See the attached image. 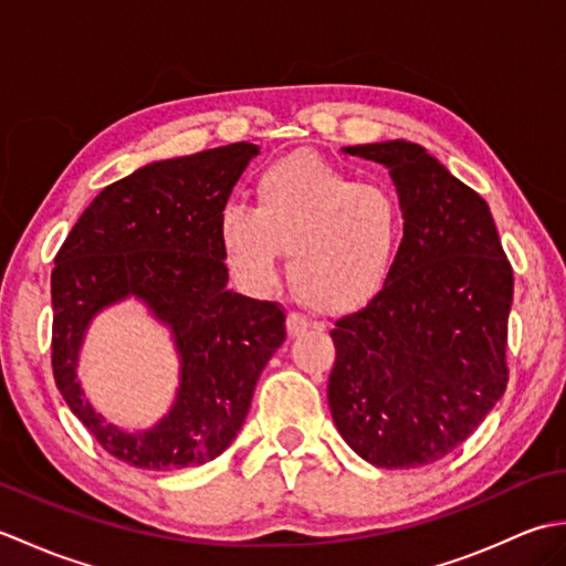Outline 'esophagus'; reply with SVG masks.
Wrapping results in <instances>:
<instances>
[{"label": "esophagus", "instance_id": "1", "mask_svg": "<svg viewBox=\"0 0 566 566\" xmlns=\"http://www.w3.org/2000/svg\"><path fill=\"white\" fill-rule=\"evenodd\" d=\"M308 328H311V321L306 316L294 314V311L286 316V333H290V338H298V335L306 333Z\"/></svg>", "mask_w": 566, "mask_h": 566}]
</instances>
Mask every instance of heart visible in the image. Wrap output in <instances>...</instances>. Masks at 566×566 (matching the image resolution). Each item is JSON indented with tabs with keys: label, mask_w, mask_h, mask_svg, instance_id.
<instances>
[{
	"label": "heart",
	"mask_w": 566,
	"mask_h": 566,
	"mask_svg": "<svg viewBox=\"0 0 566 566\" xmlns=\"http://www.w3.org/2000/svg\"><path fill=\"white\" fill-rule=\"evenodd\" d=\"M226 260L248 290L276 280L282 250L296 294L340 314L375 296L399 255L401 209L389 189L357 182L314 153H294L255 179V209L228 203L219 219Z\"/></svg>",
	"instance_id": "b5f03b06"
}]
</instances>
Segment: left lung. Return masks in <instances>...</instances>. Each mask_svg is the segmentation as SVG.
Returning a JSON list of instances; mask_svg holds the SVG:
<instances>
[{
	"mask_svg": "<svg viewBox=\"0 0 566 566\" xmlns=\"http://www.w3.org/2000/svg\"><path fill=\"white\" fill-rule=\"evenodd\" d=\"M389 170L403 240L381 292L331 331L328 406L381 469L442 460L506 391L513 270L489 203L411 140L343 148Z\"/></svg>",
	"mask_w": 566,
	"mask_h": 566,
	"instance_id": "1",
	"label": "left lung"
}]
</instances>
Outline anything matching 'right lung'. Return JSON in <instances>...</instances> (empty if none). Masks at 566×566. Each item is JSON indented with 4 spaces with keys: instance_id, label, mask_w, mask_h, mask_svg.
Returning a JSON list of instances; mask_svg holds the SVG:
<instances>
[{
    "instance_id": "1",
    "label": "right lung",
    "mask_w": 566,
    "mask_h": 566,
    "mask_svg": "<svg viewBox=\"0 0 566 566\" xmlns=\"http://www.w3.org/2000/svg\"><path fill=\"white\" fill-rule=\"evenodd\" d=\"M260 153L231 143L155 160L102 189L55 255L53 375L70 411L102 448L140 469L199 467L245 423L264 365L286 338L284 311L228 290L219 219ZM134 297L171 333L180 359L174 406L146 431L109 424L76 379L102 310Z\"/></svg>"
}]
</instances>
